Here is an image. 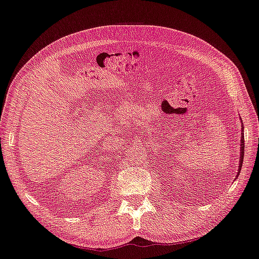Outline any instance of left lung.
Segmentation results:
<instances>
[{"instance_id": "obj_1", "label": "left lung", "mask_w": 259, "mask_h": 259, "mask_svg": "<svg viewBox=\"0 0 259 259\" xmlns=\"http://www.w3.org/2000/svg\"><path fill=\"white\" fill-rule=\"evenodd\" d=\"M242 130H243V127H242ZM242 134V133H241ZM240 142H241V148H240V164H239V169H241V165H242V161H243V153H245V138H243V135L241 136V140H240Z\"/></svg>"}]
</instances>
